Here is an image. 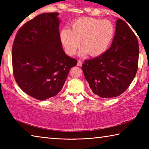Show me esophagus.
I'll return each mask as SVG.
<instances>
[{
    "mask_svg": "<svg viewBox=\"0 0 149 149\" xmlns=\"http://www.w3.org/2000/svg\"><path fill=\"white\" fill-rule=\"evenodd\" d=\"M82 64H83V63H82L81 60H78V61H77V65H78V66H81Z\"/></svg>",
    "mask_w": 149,
    "mask_h": 149,
    "instance_id": "obj_1",
    "label": "esophagus"
}]
</instances>
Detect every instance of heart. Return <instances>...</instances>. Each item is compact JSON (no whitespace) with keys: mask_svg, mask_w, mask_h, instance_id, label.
I'll use <instances>...</instances> for the list:
<instances>
[{"mask_svg":"<svg viewBox=\"0 0 149 149\" xmlns=\"http://www.w3.org/2000/svg\"><path fill=\"white\" fill-rule=\"evenodd\" d=\"M115 29L110 20L81 17L73 22L71 30L64 29L60 40L65 52L74 55L82 44L81 54L99 56L107 51L114 35Z\"/></svg>","mask_w":149,"mask_h":149,"instance_id":"heart-1","label":"heart"}]
</instances>
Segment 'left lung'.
Instances as JSON below:
<instances>
[{
    "label": "left lung",
    "instance_id": "8db88e82",
    "mask_svg": "<svg viewBox=\"0 0 149 149\" xmlns=\"http://www.w3.org/2000/svg\"><path fill=\"white\" fill-rule=\"evenodd\" d=\"M139 54L135 34L123 20L118 18L110 47L98 57L85 60L82 65L93 93L110 99L125 92L137 74Z\"/></svg>",
    "mask_w": 149,
    "mask_h": 149
}]
</instances>
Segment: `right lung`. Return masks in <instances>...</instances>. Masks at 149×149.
I'll use <instances>...</instances> for the list:
<instances>
[{"label": "right lung", "mask_w": 149, "mask_h": 149, "mask_svg": "<svg viewBox=\"0 0 149 149\" xmlns=\"http://www.w3.org/2000/svg\"><path fill=\"white\" fill-rule=\"evenodd\" d=\"M58 12L39 14L20 27L12 50L13 74L23 91L44 100L62 90L76 59L62 47Z\"/></svg>", "instance_id": "add662e5"}]
</instances>
